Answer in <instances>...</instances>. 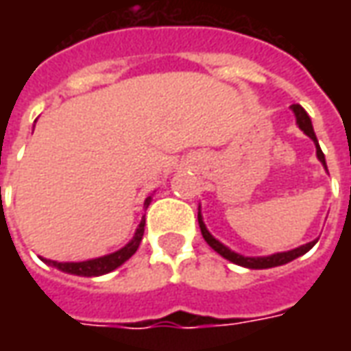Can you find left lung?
Returning <instances> with one entry per match:
<instances>
[{
	"mask_svg": "<svg viewBox=\"0 0 351 351\" xmlns=\"http://www.w3.org/2000/svg\"><path fill=\"white\" fill-rule=\"evenodd\" d=\"M291 110H293L295 120H297V125H299V130L304 133V135H308L312 141H314V145H316V156L317 160L322 161V165L327 171V163H325V156L322 152V148L317 145V138L316 133H314V128H312V122H310V116L306 114V110L301 107V105H291ZM197 220H199V228H201V235L206 241V244L213 248L214 252H218L221 258H226L228 261L235 265H241V267H246V269H271V267H280V265H286L289 261H293L302 254H306V252L317 243V241H312V243H306L299 246V248H293V250H287V252H278V254H271V256H261V258H248V256H243V254H237L231 248H228L226 244H221L218 239H214L210 235V231L206 229L205 221H203V216L201 213L197 214Z\"/></svg>",
	"mask_w": 351,
	"mask_h": 351,
	"instance_id": "obj_1",
	"label": "left lung"
}]
</instances>
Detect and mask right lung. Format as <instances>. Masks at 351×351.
<instances>
[{
    "label": "right lung",
    "mask_w": 351,
    "mask_h": 351,
    "mask_svg": "<svg viewBox=\"0 0 351 351\" xmlns=\"http://www.w3.org/2000/svg\"><path fill=\"white\" fill-rule=\"evenodd\" d=\"M152 197L145 199V208H148ZM145 235V218L138 223L135 235L131 239L130 243L125 244L120 250L107 254V256H101V258L88 259V261H52V259L41 258L45 263H49L50 267H56L58 271H64L67 274H77V276H101V274H107V272L114 271L120 265L125 263L128 259L137 252L138 244L143 241Z\"/></svg>",
    "instance_id": "add662e5"
}]
</instances>
